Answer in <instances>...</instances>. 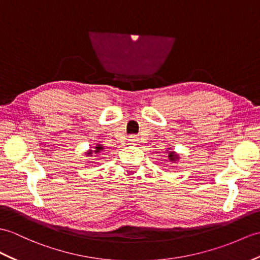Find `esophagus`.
<instances>
[{
    "label": "esophagus",
    "mask_w": 260,
    "mask_h": 260,
    "mask_svg": "<svg viewBox=\"0 0 260 260\" xmlns=\"http://www.w3.org/2000/svg\"><path fill=\"white\" fill-rule=\"evenodd\" d=\"M128 141L131 144H136V143H138V138L135 135H132V136H129Z\"/></svg>",
    "instance_id": "1"
}]
</instances>
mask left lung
<instances>
[{
  "instance_id": "obj_1",
  "label": "left lung",
  "mask_w": 260,
  "mask_h": 260,
  "mask_svg": "<svg viewBox=\"0 0 260 260\" xmlns=\"http://www.w3.org/2000/svg\"><path fill=\"white\" fill-rule=\"evenodd\" d=\"M167 150H166V153L168 154V161H172V162H175V164H176V162H178L179 161V159H180V156H179V154H177L176 152H174V150H171V148L168 147V148H166Z\"/></svg>"
}]
</instances>
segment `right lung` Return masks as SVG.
Segmentation results:
<instances>
[{
  "label": "right lung",
  "mask_w": 260,
  "mask_h": 260,
  "mask_svg": "<svg viewBox=\"0 0 260 260\" xmlns=\"http://www.w3.org/2000/svg\"><path fill=\"white\" fill-rule=\"evenodd\" d=\"M104 149H105L104 146H103L102 144L98 143V144H95L94 147H89V149L86 150L85 154H86V156H89V157H92V156H94V155L100 156L101 153H102Z\"/></svg>",
  "instance_id": "right-lung-1"
}]
</instances>
